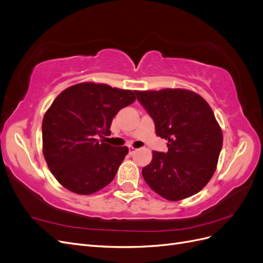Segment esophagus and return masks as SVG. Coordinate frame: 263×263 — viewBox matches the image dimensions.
<instances>
[{
    "mask_svg": "<svg viewBox=\"0 0 263 263\" xmlns=\"http://www.w3.org/2000/svg\"><path fill=\"white\" fill-rule=\"evenodd\" d=\"M135 153H136V149H135L134 147H129L128 148V154L132 156V155H134Z\"/></svg>",
    "mask_w": 263,
    "mask_h": 263,
    "instance_id": "esophagus-1",
    "label": "esophagus"
}]
</instances>
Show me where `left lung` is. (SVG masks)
Instances as JSON below:
<instances>
[{"label": "left lung", "mask_w": 263, "mask_h": 263, "mask_svg": "<svg viewBox=\"0 0 263 263\" xmlns=\"http://www.w3.org/2000/svg\"><path fill=\"white\" fill-rule=\"evenodd\" d=\"M137 100L154 119L157 136L168 140V151H153L142 177L169 201L196 194L216 170L222 133L209 103L182 89L136 91Z\"/></svg>", "instance_id": "left-lung-1"}]
</instances>
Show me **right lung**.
<instances>
[{
  "mask_svg": "<svg viewBox=\"0 0 263 263\" xmlns=\"http://www.w3.org/2000/svg\"><path fill=\"white\" fill-rule=\"evenodd\" d=\"M136 97L106 84L79 83L62 91L43 119V153L53 177L71 192L89 195L113 181L127 147L99 141Z\"/></svg>",
  "mask_w": 263,
  "mask_h": 263,
  "instance_id": "add662e5",
  "label": "right lung"
}]
</instances>
